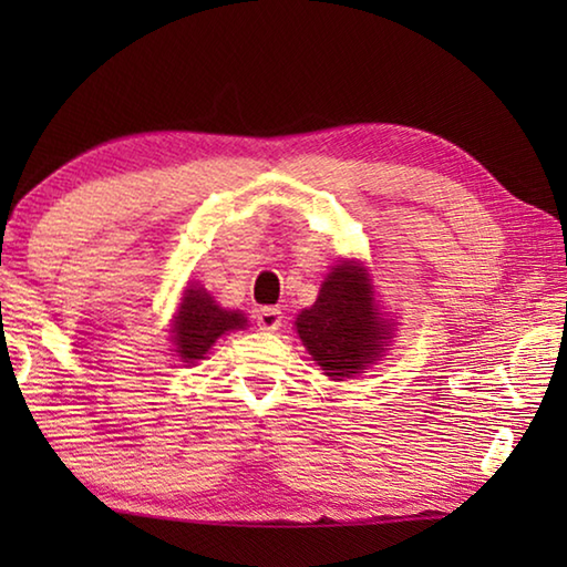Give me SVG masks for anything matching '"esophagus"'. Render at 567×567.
<instances>
[{"instance_id": "obj_1", "label": "esophagus", "mask_w": 567, "mask_h": 567, "mask_svg": "<svg viewBox=\"0 0 567 567\" xmlns=\"http://www.w3.org/2000/svg\"><path fill=\"white\" fill-rule=\"evenodd\" d=\"M282 323V311L277 307H262L258 311V327L262 331H277Z\"/></svg>"}]
</instances>
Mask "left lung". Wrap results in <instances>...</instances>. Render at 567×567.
Instances as JSON below:
<instances>
[{
	"label": "left lung",
	"mask_w": 567,
	"mask_h": 567,
	"mask_svg": "<svg viewBox=\"0 0 567 567\" xmlns=\"http://www.w3.org/2000/svg\"><path fill=\"white\" fill-rule=\"evenodd\" d=\"M295 327L311 358L333 380L365 370L390 339V327L372 307L365 272L355 262L336 265L315 307L305 309Z\"/></svg>",
	"instance_id": "1"
}]
</instances>
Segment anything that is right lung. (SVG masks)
Wrapping results in <instances>:
<instances>
[{"mask_svg": "<svg viewBox=\"0 0 567 567\" xmlns=\"http://www.w3.org/2000/svg\"><path fill=\"white\" fill-rule=\"evenodd\" d=\"M246 321L248 319L240 311L221 309L204 287L192 285L185 290L183 305H179L173 323L175 351L185 363H195V360L207 355V351L221 333L244 329Z\"/></svg>", "mask_w": 567, "mask_h": 567, "instance_id": "obj_1", "label": "right lung"}]
</instances>
